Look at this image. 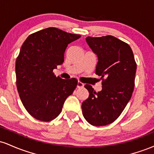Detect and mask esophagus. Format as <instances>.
Wrapping results in <instances>:
<instances>
[{"label":"esophagus","mask_w":154,"mask_h":154,"mask_svg":"<svg viewBox=\"0 0 154 154\" xmlns=\"http://www.w3.org/2000/svg\"><path fill=\"white\" fill-rule=\"evenodd\" d=\"M77 87L78 88H83V87H84V84H83L82 82H79V81H78V82H77Z\"/></svg>","instance_id":"1"}]
</instances>
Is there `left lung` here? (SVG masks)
<instances>
[{
    "mask_svg": "<svg viewBox=\"0 0 154 154\" xmlns=\"http://www.w3.org/2000/svg\"><path fill=\"white\" fill-rule=\"evenodd\" d=\"M85 40L98 57L95 74L102 79V90L96 93L91 85H85L89 97L82 103V114L93 126H104L119 117L131 98L137 65L130 45L115 37Z\"/></svg>",
    "mask_w": 154,
    "mask_h": 154,
    "instance_id": "obj_1",
    "label": "left lung"
}]
</instances>
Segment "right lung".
<instances>
[{
  "label": "right lung",
  "mask_w": 154,
  "mask_h": 154,
  "mask_svg": "<svg viewBox=\"0 0 154 154\" xmlns=\"http://www.w3.org/2000/svg\"><path fill=\"white\" fill-rule=\"evenodd\" d=\"M80 37L48 27L29 35L22 45L16 61L17 91L26 110L35 119L49 122L57 117L77 87L75 78L56 77L53 70L63 63L69 44Z\"/></svg>",
  "instance_id": "add662e5"
}]
</instances>
